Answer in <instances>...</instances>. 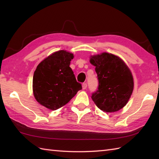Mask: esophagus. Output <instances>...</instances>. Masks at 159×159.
<instances>
[{
  "label": "esophagus",
  "mask_w": 159,
  "mask_h": 159,
  "mask_svg": "<svg viewBox=\"0 0 159 159\" xmlns=\"http://www.w3.org/2000/svg\"><path fill=\"white\" fill-rule=\"evenodd\" d=\"M87 83H83V85H82L83 89H87Z\"/></svg>",
  "instance_id": "34e87169"
}]
</instances>
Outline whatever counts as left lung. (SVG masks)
Returning a JSON list of instances; mask_svg holds the SVG:
<instances>
[{"label":"left lung","instance_id":"1","mask_svg":"<svg viewBox=\"0 0 159 159\" xmlns=\"http://www.w3.org/2000/svg\"><path fill=\"white\" fill-rule=\"evenodd\" d=\"M98 80V90L92 98L100 110L116 112L126 105L133 91V77L130 69L120 57L103 52L91 56Z\"/></svg>","mask_w":159,"mask_h":159}]
</instances>
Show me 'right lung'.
I'll return each instance as SVG.
<instances>
[{
    "instance_id": "obj_1",
    "label": "right lung",
    "mask_w": 159,
    "mask_h": 159,
    "mask_svg": "<svg viewBox=\"0 0 159 159\" xmlns=\"http://www.w3.org/2000/svg\"><path fill=\"white\" fill-rule=\"evenodd\" d=\"M72 53L59 50L43 59L33 78V95L38 102L50 110L66 104L82 89L70 67Z\"/></svg>"
}]
</instances>
